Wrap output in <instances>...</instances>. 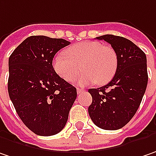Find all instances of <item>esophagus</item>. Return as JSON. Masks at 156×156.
I'll return each mask as SVG.
<instances>
[{
	"label": "esophagus",
	"mask_w": 156,
	"mask_h": 156,
	"mask_svg": "<svg viewBox=\"0 0 156 156\" xmlns=\"http://www.w3.org/2000/svg\"><path fill=\"white\" fill-rule=\"evenodd\" d=\"M83 91H84V89H79V88L77 89V93H78V94H80V93L83 92Z\"/></svg>",
	"instance_id": "esophagus-1"
}]
</instances>
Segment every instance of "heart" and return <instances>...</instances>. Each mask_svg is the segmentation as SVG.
Returning a JSON list of instances; mask_svg holds the SVG:
<instances>
[{"mask_svg": "<svg viewBox=\"0 0 156 156\" xmlns=\"http://www.w3.org/2000/svg\"><path fill=\"white\" fill-rule=\"evenodd\" d=\"M65 55L54 58L53 68L67 82L73 81L81 71L85 72L78 79V85L93 83L105 85L112 80L118 68V56L110 46L97 41H85L70 46Z\"/></svg>", "mask_w": 156, "mask_h": 156, "instance_id": "b5f03b06", "label": "heart"}]
</instances>
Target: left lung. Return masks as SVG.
I'll return each instance as SVG.
<instances>
[{"label":"left lung","instance_id":"1","mask_svg":"<svg viewBox=\"0 0 156 156\" xmlns=\"http://www.w3.org/2000/svg\"><path fill=\"white\" fill-rule=\"evenodd\" d=\"M111 44L118 56V68L105 86L89 89L92 102L88 112L92 122L105 130L126 125L139 108L147 85L145 53L130 40L113 35L96 37Z\"/></svg>","mask_w":156,"mask_h":156}]
</instances>
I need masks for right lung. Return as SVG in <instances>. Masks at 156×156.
<instances>
[{"label":"right lung","instance_id":"right-lung-1","mask_svg":"<svg viewBox=\"0 0 156 156\" xmlns=\"http://www.w3.org/2000/svg\"><path fill=\"white\" fill-rule=\"evenodd\" d=\"M69 44L62 38L32 36L19 44L9 59V98L22 121L37 135L60 132L77 98L76 88L52 66L56 53Z\"/></svg>","mask_w":156,"mask_h":156}]
</instances>
